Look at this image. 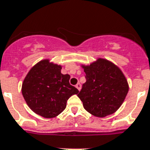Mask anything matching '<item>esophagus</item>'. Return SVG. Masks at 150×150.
<instances>
[{"instance_id":"obj_1","label":"esophagus","mask_w":150,"mask_h":150,"mask_svg":"<svg viewBox=\"0 0 150 150\" xmlns=\"http://www.w3.org/2000/svg\"><path fill=\"white\" fill-rule=\"evenodd\" d=\"M76 88L80 91V90H81V84H80V83H77V84H76Z\"/></svg>"}]
</instances>
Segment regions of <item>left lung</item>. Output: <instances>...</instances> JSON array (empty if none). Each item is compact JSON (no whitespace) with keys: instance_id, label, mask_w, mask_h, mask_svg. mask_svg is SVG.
Wrapping results in <instances>:
<instances>
[{"instance_id":"8db88e82","label":"left lung","mask_w":150,"mask_h":150,"mask_svg":"<svg viewBox=\"0 0 150 150\" xmlns=\"http://www.w3.org/2000/svg\"><path fill=\"white\" fill-rule=\"evenodd\" d=\"M86 82L77 96L84 108L92 115L103 118L115 113L123 103L129 85L122 70L103 58L81 66Z\"/></svg>"}]
</instances>
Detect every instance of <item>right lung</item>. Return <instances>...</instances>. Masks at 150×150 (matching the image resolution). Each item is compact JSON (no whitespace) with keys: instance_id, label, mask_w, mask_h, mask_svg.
Masks as SVG:
<instances>
[{"instance_id":"1","label":"right lung","mask_w":150,"mask_h":150,"mask_svg":"<svg viewBox=\"0 0 150 150\" xmlns=\"http://www.w3.org/2000/svg\"><path fill=\"white\" fill-rule=\"evenodd\" d=\"M62 66L40 61L28 72L22 84V94L28 107L44 118H54L62 112L77 88L69 84L70 76L61 73Z\"/></svg>"}]
</instances>
